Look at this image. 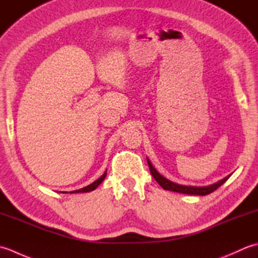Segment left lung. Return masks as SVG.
I'll return each instance as SVG.
<instances>
[{"label":"left lung","instance_id":"left-lung-1","mask_svg":"<svg viewBox=\"0 0 258 258\" xmlns=\"http://www.w3.org/2000/svg\"><path fill=\"white\" fill-rule=\"evenodd\" d=\"M147 161H148V166H149V169H150L152 177L155 178V180L158 182L162 188L166 189V190L176 191V192H180V194H187V195H197V196L208 195V194L216 190L218 187L222 186L223 183L230 177V175H229L227 177H225L224 179L215 182V183H213V185H209V186H204V187L183 186V185H179V183H176V182H172L170 180H168L167 178H165L164 176H161L160 173L156 170V168L152 166V164L148 158H147Z\"/></svg>","mask_w":258,"mask_h":258}]
</instances>
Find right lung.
I'll return each instance as SVG.
<instances>
[{"label":"right lung","mask_w":258,"mask_h":258,"mask_svg":"<svg viewBox=\"0 0 258 258\" xmlns=\"http://www.w3.org/2000/svg\"><path fill=\"white\" fill-rule=\"evenodd\" d=\"M106 176H107V170L104 171L103 175L100 177V178H98L96 181H93L92 183H90V185L87 186V187H83L81 189H78V190H73V191H71V194H75V192H89V191L94 190V189H96L100 185V183H101L104 180V178H106ZM62 192H64V191H62Z\"/></svg>","instance_id":"obj_1"}]
</instances>
